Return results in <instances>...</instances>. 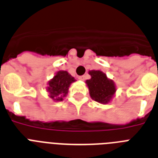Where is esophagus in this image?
<instances>
[{
	"mask_svg": "<svg viewBox=\"0 0 158 158\" xmlns=\"http://www.w3.org/2000/svg\"><path fill=\"white\" fill-rule=\"evenodd\" d=\"M79 80H81V81H83V80L85 79V76H84V75H82V76H79Z\"/></svg>",
	"mask_w": 158,
	"mask_h": 158,
	"instance_id": "1",
	"label": "esophagus"
}]
</instances>
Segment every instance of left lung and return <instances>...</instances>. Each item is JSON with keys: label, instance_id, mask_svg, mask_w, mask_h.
Segmentation results:
<instances>
[{"label": "left lung", "instance_id": "obj_1", "mask_svg": "<svg viewBox=\"0 0 158 158\" xmlns=\"http://www.w3.org/2000/svg\"><path fill=\"white\" fill-rule=\"evenodd\" d=\"M91 79L86 80L92 99L101 104L109 103L116 92L113 80L108 79L101 70H90Z\"/></svg>", "mask_w": 158, "mask_h": 158}]
</instances>
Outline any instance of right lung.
Returning <instances> with one entry per match:
<instances>
[{
    "label": "right lung",
    "mask_w": 158,
    "mask_h": 158,
    "mask_svg": "<svg viewBox=\"0 0 158 158\" xmlns=\"http://www.w3.org/2000/svg\"><path fill=\"white\" fill-rule=\"evenodd\" d=\"M75 79L65 70H59L55 76L48 83L47 91L49 97L55 101H63L69 90V87Z\"/></svg>",
    "instance_id": "obj_1"
}]
</instances>
